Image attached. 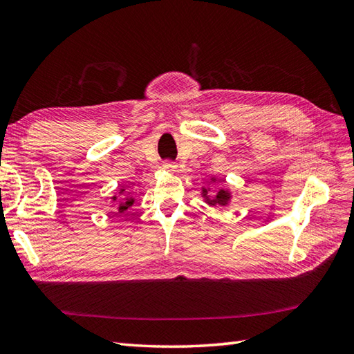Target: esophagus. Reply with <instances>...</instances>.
Instances as JSON below:
<instances>
[{"label":"esophagus","mask_w":354,"mask_h":354,"mask_svg":"<svg viewBox=\"0 0 354 354\" xmlns=\"http://www.w3.org/2000/svg\"><path fill=\"white\" fill-rule=\"evenodd\" d=\"M162 169H164L165 171H169V173H175L176 169H178V165H176L175 162H171V161H165V162L162 164Z\"/></svg>","instance_id":"obj_1"}]
</instances>
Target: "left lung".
<instances>
[{
	"label": "left lung",
	"instance_id": "8db88e82",
	"mask_svg": "<svg viewBox=\"0 0 354 354\" xmlns=\"http://www.w3.org/2000/svg\"><path fill=\"white\" fill-rule=\"evenodd\" d=\"M209 184H213V187H201V194L202 198H204V202L208 207H227L230 205V202L232 199V193L228 189H223V187L217 183V178L212 176L209 178ZM213 188L214 193L209 194V192L212 191Z\"/></svg>",
	"mask_w": 354,
	"mask_h": 354
}]
</instances>
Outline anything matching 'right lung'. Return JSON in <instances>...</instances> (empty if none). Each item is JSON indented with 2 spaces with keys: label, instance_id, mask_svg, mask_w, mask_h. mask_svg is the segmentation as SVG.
I'll return each mask as SVG.
<instances>
[{
  "label": "right lung",
  "instance_id": "add662e5",
  "mask_svg": "<svg viewBox=\"0 0 354 354\" xmlns=\"http://www.w3.org/2000/svg\"><path fill=\"white\" fill-rule=\"evenodd\" d=\"M112 202H117V209L118 213H124L127 208H131L135 202V198L132 194L127 192L126 193V187H122V189L118 190V193H114V196L111 198Z\"/></svg>",
  "mask_w": 354,
  "mask_h": 354
}]
</instances>
